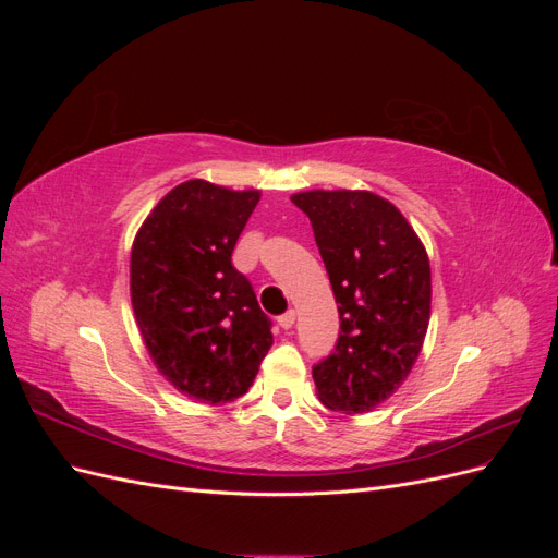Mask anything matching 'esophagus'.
I'll return each instance as SVG.
<instances>
[{"instance_id":"1","label":"esophagus","mask_w":558,"mask_h":558,"mask_svg":"<svg viewBox=\"0 0 558 558\" xmlns=\"http://www.w3.org/2000/svg\"><path fill=\"white\" fill-rule=\"evenodd\" d=\"M279 326H281L283 330H291V328L295 326V312L289 310L286 314H281V316H279Z\"/></svg>"}]
</instances>
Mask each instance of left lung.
<instances>
[{"mask_svg": "<svg viewBox=\"0 0 558 558\" xmlns=\"http://www.w3.org/2000/svg\"><path fill=\"white\" fill-rule=\"evenodd\" d=\"M314 228L340 310V337L312 377L332 412L363 414L408 379L430 320L424 242L391 202L369 191L291 195Z\"/></svg>", "mask_w": 558, "mask_h": 558, "instance_id": "1", "label": "left lung"}]
</instances>
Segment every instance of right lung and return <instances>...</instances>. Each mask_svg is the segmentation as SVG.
<instances>
[{
	"mask_svg": "<svg viewBox=\"0 0 558 558\" xmlns=\"http://www.w3.org/2000/svg\"><path fill=\"white\" fill-rule=\"evenodd\" d=\"M258 199L260 191L183 181L132 242L130 298L148 356L197 402L244 396L275 342L248 279L230 260Z\"/></svg>",
	"mask_w": 558,
	"mask_h": 558,
	"instance_id": "1",
	"label": "right lung"
}]
</instances>
